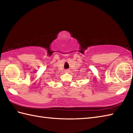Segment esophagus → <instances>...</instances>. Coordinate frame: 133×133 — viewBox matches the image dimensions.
Wrapping results in <instances>:
<instances>
[{
	"label": "esophagus",
	"instance_id": "1",
	"mask_svg": "<svg viewBox=\"0 0 133 133\" xmlns=\"http://www.w3.org/2000/svg\"><path fill=\"white\" fill-rule=\"evenodd\" d=\"M69 71H68V70H67V71H66V72H68Z\"/></svg>",
	"mask_w": 133,
	"mask_h": 133
}]
</instances>
